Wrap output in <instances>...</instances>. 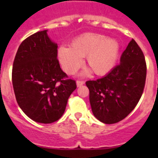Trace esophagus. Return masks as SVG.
Segmentation results:
<instances>
[{
    "label": "esophagus",
    "instance_id": "34e87169",
    "mask_svg": "<svg viewBox=\"0 0 158 158\" xmlns=\"http://www.w3.org/2000/svg\"><path fill=\"white\" fill-rule=\"evenodd\" d=\"M84 84H85V81H77V87H81V86L83 85Z\"/></svg>",
    "mask_w": 158,
    "mask_h": 158
}]
</instances>
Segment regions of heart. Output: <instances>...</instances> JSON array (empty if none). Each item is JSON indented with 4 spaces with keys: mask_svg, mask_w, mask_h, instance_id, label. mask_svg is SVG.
<instances>
[{
    "mask_svg": "<svg viewBox=\"0 0 158 158\" xmlns=\"http://www.w3.org/2000/svg\"><path fill=\"white\" fill-rule=\"evenodd\" d=\"M71 47L58 49V58L64 70L73 74L83 65L87 64L95 74L102 76L110 72L115 65L120 51L119 43L115 39L96 33H85L75 38Z\"/></svg>",
    "mask_w": 158,
    "mask_h": 158,
    "instance_id": "heart-1",
    "label": "heart"
}]
</instances>
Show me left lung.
<instances>
[{
	"label": "left lung",
	"mask_w": 158,
	"mask_h": 158,
	"mask_svg": "<svg viewBox=\"0 0 158 158\" xmlns=\"http://www.w3.org/2000/svg\"><path fill=\"white\" fill-rule=\"evenodd\" d=\"M146 78L144 54L132 39L121 55L120 63L104 77L86 81L95 117L106 124L126 118L140 100Z\"/></svg>",
	"instance_id": "1"
}]
</instances>
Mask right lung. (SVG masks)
I'll list each match as a JSON object with an SVG mask.
<instances>
[{"label":"right lung","instance_id":"1","mask_svg":"<svg viewBox=\"0 0 158 158\" xmlns=\"http://www.w3.org/2000/svg\"><path fill=\"white\" fill-rule=\"evenodd\" d=\"M44 30L25 39L12 67V80L18 105L32 120L52 123L63 115L76 81L60 67L58 45Z\"/></svg>","mask_w":158,"mask_h":158}]
</instances>
